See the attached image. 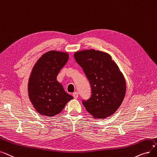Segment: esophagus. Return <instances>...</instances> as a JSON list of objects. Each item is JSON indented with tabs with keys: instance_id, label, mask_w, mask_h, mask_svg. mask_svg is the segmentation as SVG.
Returning <instances> with one entry per match:
<instances>
[{
	"instance_id": "obj_1",
	"label": "esophagus",
	"mask_w": 157,
	"mask_h": 157,
	"mask_svg": "<svg viewBox=\"0 0 157 157\" xmlns=\"http://www.w3.org/2000/svg\"><path fill=\"white\" fill-rule=\"evenodd\" d=\"M73 96L74 97L75 99H77V98H78V92H75V93H73Z\"/></svg>"
}]
</instances>
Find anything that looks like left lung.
<instances>
[{"mask_svg":"<svg viewBox=\"0 0 157 157\" xmlns=\"http://www.w3.org/2000/svg\"><path fill=\"white\" fill-rule=\"evenodd\" d=\"M74 57L83 69L91 87V96L82 103L95 119H105L114 114L126 93L123 74L112 57L94 49L75 52Z\"/></svg>","mask_w":157,"mask_h":157,"instance_id":"1","label":"left lung"}]
</instances>
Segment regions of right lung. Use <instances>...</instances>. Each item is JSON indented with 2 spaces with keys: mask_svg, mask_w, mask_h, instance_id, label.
Wrapping results in <instances>:
<instances>
[{
  "mask_svg": "<svg viewBox=\"0 0 157 157\" xmlns=\"http://www.w3.org/2000/svg\"><path fill=\"white\" fill-rule=\"evenodd\" d=\"M67 52L50 50L41 56L32 70L28 82L30 101L38 113L53 117L73 97L67 93L57 76L68 61Z\"/></svg>",
  "mask_w": 157,
  "mask_h": 157,
  "instance_id": "obj_1",
  "label": "right lung"
}]
</instances>
